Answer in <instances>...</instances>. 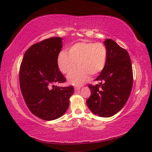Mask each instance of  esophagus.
Returning a JSON list of instances; mask_svg holds the SVG:
<instances>
[{
  "mask_svg": "<svg viewBox=\"0 0 152 152\" xmlns=\"http://www.w3.org/2000/svg\"><path fill=\"white\" fill-rule=\"evenodd\" d=\"M80 89V87H75V88H74V90H75V92L79 91Z\"/></svg>",
  "mask_w": 152,
  "mask_h": 152,
  "instance_id": "34e87169",
  "label": "esophagus"
}]
</instances>
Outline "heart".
<instances>
[{
	"instance_id": "heart-1",
	"label": "heart",
	"mask_w": 152,
	"mask_h": 152,
	"mask_svg": "<svg viewBox=\"0 0 152 152\" xmlns=\"http://www.w3.org/2000/svg\"><path fill=\"white\" fill-rule=\"evenodd\" d=\"M107 50L102 43L83 41L73 45L68 53L62 50L57 58L59 70L68 73L76 66L79 67L67 76L70 84L80 86L89 79V74L95 75L102 72L107 63Z\"/></svg>"
}]
</instances>
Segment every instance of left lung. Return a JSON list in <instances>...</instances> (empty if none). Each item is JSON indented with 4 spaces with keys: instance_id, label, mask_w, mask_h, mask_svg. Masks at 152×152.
Wrapping results in <instances>:
<instances>
[{
    "instance_id": "obj_1",
    "label": "left lung",
    "mask_w": 152,
    "mask_h": 152,
    "mask_svg": "<svg viewBox=\"0 0 152 152\" xmlns=\"http://www.w3.org/2000/svg\"><path fill=\"white\" fill-rule=\"evenodd\" d=\"M107 63L96 80V86L89 85L91 96L86 104L94 115L110 117L124 107L129 97L133 84L132 64L129 54L114 40L106 39Z\"/></svg>"
}]
</instances>
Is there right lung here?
Listing matches in <instances>:
<instances>
[{"instance_id": "obj_1", "label": "right lung", "mask_w": 152, "mask_h": 152, "mask_svg": "<svg viewBox=\"0 0 152 152\" xmlns=\"http://www.w3.org/2000/svg\"><path fill=\"white\" fill-rule=\"evenodd\" d=\"M62 40L52 37L31 45L20 66V85L26 104L34 115L45 121L63 116L74 91L73 86H55L66 81L57 65Z\"/></svg>"}]
</instances>
